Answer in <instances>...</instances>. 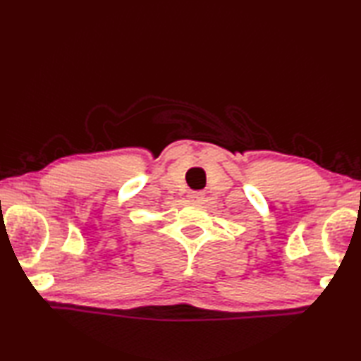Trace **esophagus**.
Returning <instances> with one entry per match:
<instances>
[{
    "label": "esophagus",
    "mask_w": 361,
    "mask_h": 361,
    "mask_svg": "<svg viewBox=\"0 0 361 361\" xmlns=\"http://www.w3.org/2000/svg\"><path fill=\"white\" fill-rule=\"evenodd\" d=\"M204 198V192H192L190 194V200L192 202H203Z\"/></svg>",
    "instance_id": "34e87169"
}]
</instances>
